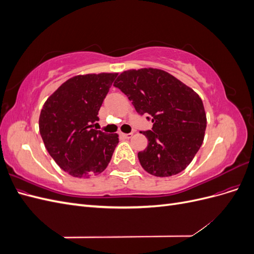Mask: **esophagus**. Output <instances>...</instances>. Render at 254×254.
<instances>
[{
    "instance_id": "1",
    "label": "esophagus",
    "mask_w": 254,
    "mask_h": 254,
    "mask_svg": "<svg viewBox=\"0 0 254 254\" xmlns=\"http://www.w3.org/2000/svg\"><path fill=\"white\" fill-rule=\"evenodd\" d=\"M132 134H133L132 132H130V133H122L121 135L124 137V139H130V137L132 136Z\"/></svg>"
}]
</instances>
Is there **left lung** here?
<instances>
[{
	"label": "left lung",
	"instance_id": "left-lung-1",
	"mask_svg": "<svg viewBox=\"0 0 254 254\" xmlns=\"http://www.w3.org/2000/svg\"><path fill=\"white\" fill-rule=\"evenodd\" d=\"M151 130L141 131L148 145L137 153L144 170L170 177L186 170L203 142L206 115L201 98L183 82L158 68L123 72L115 80Z\"/></svg>",
	"mask_w": 254,
	"mask_h": 254
}]
</instances>
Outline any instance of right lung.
<instances>
[{
    "mask_svg": "<svg viewBox=\"0 0 254 254\" xmlns=\"http://www.w3.org/2000/svg\"><path fill=\"white\" fill-rule=\"evenodd\" d=\"M118 74L72 77L43 105L39 130L45 148L63 171L77 178L101 174L119 143L117 133L92 128Z\"/></svg>",
    "mask_w": 254,
    "mask_h": 254,
    "instance_id": "right-lung-1",
    "label": "right lung"
}]
</instances>
